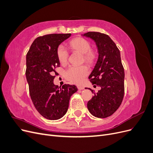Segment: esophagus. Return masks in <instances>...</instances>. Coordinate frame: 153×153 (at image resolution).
Instances as JSON below:
<instances>
[{"instance_id": "esophagus-1", "label": "esophagus", "mask_w": 153, "mask_h": 153, "mask_svg": "<svg viewBox=\"0 0 153 153\" xmlns=\"http://www.w3.org/2000/svg\"><path fill=\"white\" fill-rule=\"evenodd\" d=\"M77 87H78V90H83L84 89V87H82V86H77Z\"/></svg>"}]
</instances>
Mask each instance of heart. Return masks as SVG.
<instances>
[{
    "instance_id": "obj_1",
    "label": "heart",
    "mask_w": 153,
    "mask_h": 153,
    "mask_svg": "<svg viewBox=\"0 0 153 153\" xmlns=\"http://www.w3.org/2000/svg\"><path fill=\"white\" fill-rule=\"evenodd\" d=\"M73 50H76L84 54L85 61L91 63L94 59V54L91 52V44L87 39L83 38H77L73 39L69 43ZM57 57L59 62L62 65H65L68 62L69 53L63 45H60L57 48ZM89 73V69L86 66H71L66 72V78L76 84H81L84 82L85 77Z\"/></svg>"
}]
</instances>
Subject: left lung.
Here are the masks:
<instances>
[{
	"mask_svg": "<svg viewBox=\"0 0 153 153\" xmlns=\"http://www.w3.org/2000/svg\"><path fill=\"white\" fill-rule=\"evenodd\" d=\"M82 36L95 41L99 54L89 79L101 89L95 94L89 88L94 96L88 101L87 108L94 117L106 118L119 108L124 97V71L120 51L108 35L88 32Z\"/></svg>",
	"mask_w": 153,
	"mask_h": 153,
	"instance_id": "left-lung-1",
	"label": "left lung"
}]
</instances>
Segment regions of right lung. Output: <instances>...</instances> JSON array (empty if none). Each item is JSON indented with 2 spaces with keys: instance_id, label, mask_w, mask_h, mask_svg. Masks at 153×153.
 <instances>
[{
  "instance_id": "1",
  "label": "right lung",
  "mask_w": 153,
  "mask_h": 153,
  "mask_svg": "<svg viewBox=\"0 0 153 153\" xmlns=\"http://www.w3.org/2000/svg\"><path fill=\"white\" fill-rule=\"evenodd\" d=\"M71 34H52L37 38L26 56V78L36 109L45 118L57 120L67 112L71 96L77 91L75 85L61 87L53 84L60 65L57 48Z\"/></svg>"
}]
</instances>
